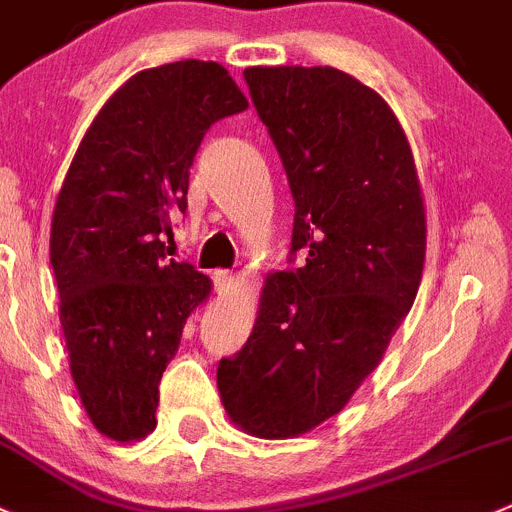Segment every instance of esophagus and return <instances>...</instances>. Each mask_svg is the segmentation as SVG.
Wrapping results in <instances>:
<instances>
[{
    "label": "esophagus",
    "mask_w": 512,
    "mask_h": 512,
    "mask_svg": "<svg viewBox=\"0 0 512 512\" xmlns=\"http://www.w3.org/2000/svg\"><path fill=\"white\" fill-rule=\"evenodd\" d=\"M213 284H216L218 294H226V291L233 286V276L228 274V271L221 269V271H216V274H213Z\"/></svg>",
    "instance_id": "34e87169"
}]
</instances>
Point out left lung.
<instances>
[{
	"label": "left lung",
	"instance_id": "8db88e82",
	"mask_svg": "<svg viewBox=\"0 0 512 512\" xmlns=\"http://www.w3.org/2000/svg\"><path fill=\"white\" fill-rule=\"evenodd\" d=\"M243 77L294 196L291 251L264 281L246 347L218 364L228 417L261 440L314 430L374 372L415 301L427 216L415 155L379 92L334 67Z\"/></svg>",
	"mask_w": 512,
	"mask_h": 512
}]
</instances>
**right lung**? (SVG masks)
<instances>
[{
    "mask_svg": "<svg viewBox=\"0 0 512 512\" xmlns=\"http://www.w3.org/2000/svg\"><path fill=\"white\" fill-rule=\"evenodd\" d=\"M248 100L218 62L150 67L110 95L62 180L50 264L70 372L100 435L155 430L158 384L211 279L165 259L203 135Z\"/></svg>",
    "mask_w": 512,
    "mask_h": 512,
    "instance_id": "obj_1",
    "label": "right lung"
}]
</instances>
